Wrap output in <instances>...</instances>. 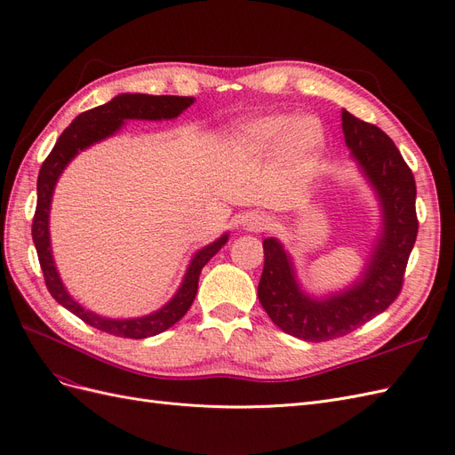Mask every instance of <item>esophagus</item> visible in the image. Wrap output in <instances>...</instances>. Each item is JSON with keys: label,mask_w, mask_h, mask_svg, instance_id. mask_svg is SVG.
Masks as SVG:
<instances>
[{"label": "esophagus", "mask_w": 455, "mask_h": 455, "mask_svg": "<svg viewBox=\"0 0 455 455\" xmlns=\"http://www.w3.org/2000/svg\"><path fill=\"white\" fill-rule=\"evenodd\" d=\"M241 226H243V229H246V231L259 233V231H266V229H269V218H267V216H264V214L251 212V214H246V216L243 218Z\"/></svg>", "instance_id": "esophagus-1"}]
</instances>
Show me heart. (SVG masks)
Returning a JSON list of instances; mask_svg holds the SVG:
<instances>
[{"label": "heart", "instance_id": "1", "mask_svg": "<svg viewBox=\"0 0 455 455\" xmlns=\"http://www.w3.org/2000/svg\"><path fill=\"white\" fill-rule=\"evenodd\" d=\"M229 146L249 156H261L279 148V159L286 169L304 171L324 146V127L311 116H258L241 123L231 132Z\"/></svg>", "mask_w": 455, "mask_h": 455}]
</instances>
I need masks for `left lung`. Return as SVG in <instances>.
<instances>
[{"instance_id":"left-lung-1","label":"left lung","mask_w":455,"mask_h":455,"mask_svg":"<svg viewBox=\"0 0 455 455\" xmlns=\"http://www.w3.org/2000/svg\"><path fill=\"white\" fill-rule=\"evenodd\" d=\"M341 129L381 211V228L359 279L343 291L311 296L298 283L294 261L283 243L275 237L264 241L259 304L283 332L304 341L346 336L387 309L401 292L418 237L416 180L395 142L347 109H341Z\"/></svg>"}]
</instances>
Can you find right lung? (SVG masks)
<instances>
[{"instance_id": "add662e5", "label": "right lung", "mask_w": 455, "mask_h": 455, "mask_svg": "<svg viewBox=\"0 0 455 455\" xmlns=\"http://www.w3.org/2000/svg\"><path fill=\"white\" fill-rule=\"evenodd\" d=\"M194 102V96H154L140 92L117 94L109 102L79 114L70 123V127L60 134V139L54 144L49 157L41 164V171L37 176V206L32 224V239L37 251L41 271H44L45 284L51 296L57 299L62 307L72 311L81 321L102 330L106 334L142 339L161 334L180 321L196 299L201 269L206 266V261H211V258L228 243L229 233H224V235H220L214 243L203 246L201 251L194 254L176 294L163 307L144 316H132V319H109V316H102L81 306L79 301H76L74 296L66 291V286L60 279L57 264H54L52 258L49 233V214L54 186H57L60 174L79 151L114 136L123 125H125V121L174 119Z\"/></svg>"}]
</instances>
